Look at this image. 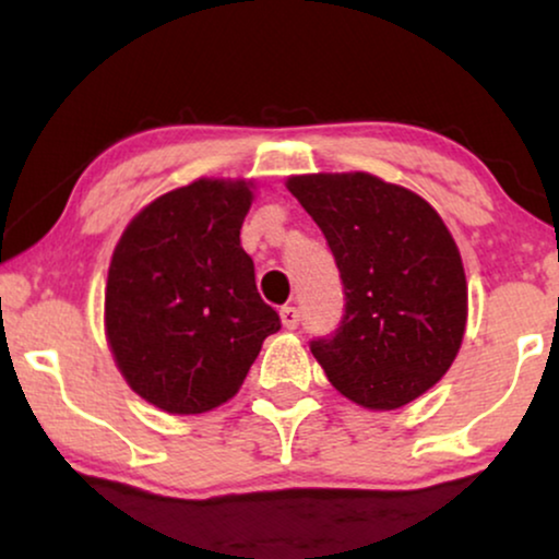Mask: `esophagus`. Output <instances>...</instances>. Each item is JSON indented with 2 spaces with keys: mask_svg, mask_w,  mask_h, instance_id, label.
<instances>
[{
  "mask_svg": "<svg viewBox=\"0 0 559 559\" xmlns=\"http://www.w3.org/2000/svg\"><path fill=\"white\" fill-rule=\"evenodd\" d=\"M280 318L287 331H295V328L300 325V312H297V308H293V305H285V308L280 310Z\"/></svg>",
  "mask_w": 559,
  "mask_h": 559,
  "instance_id": "34e87169",
  "label": "esophagus"
}]
</instances>
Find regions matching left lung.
Instances as JSON below:
<instances>
[{
  "label": "left lung",
  "instance_id": "1",
  "mask_svg": "<svg viewBox=\"0 0 559 559\" xmlns=\"http://www.w3.org/2000/svg\"><path fill=\"white\" fill-rule=\"evenodd\" d=\"M323 231L343 280L346 316L310 343L325 377L366 409H400L445 377L468 320L453 234L412 190L369 173L287 178Z\"/></svg>",
  "mask_w": 559,
  "mask_h": 559
}]
</instances>
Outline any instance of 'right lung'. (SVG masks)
I'll list each match as a JSON object with an SVG mask.
<instances>
[{
  "label": "right lung",
  "mask_w": 559,
  "mask_h": 559,
  "mask_svg": "<svg viewBox=\"0 0 559 559\" xmlns=\"http://www.w3.org/2000/svg\"><path fill=\"white\" fill-rule=\"evenodd\" d=\"M251 180L201 178L129 221L106 280V341L127 384L170 415L239 392L280 316L257 293L241 224Z\"/></svg>",
  "instance_id": "add662e5"
}]
</instances>
